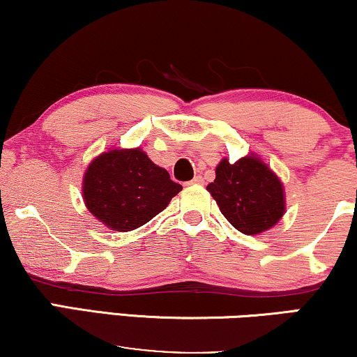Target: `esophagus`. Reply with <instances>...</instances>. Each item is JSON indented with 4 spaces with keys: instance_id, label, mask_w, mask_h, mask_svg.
<instances>
[{
    "instance_id": "esophagus-1",
    "label": "esophagus",
    "mask_w": 357,
    "mask_h": 357,
    "mask_svg": "<svg viewBox=\"0 0 357 357\" xmlns=\"http://www.w3.org/2000/svg\"><path fill=\"white\" fill-rule=\"evenodd\" d=\"M189 184H204V178L202 176H195Z\"/></svg>"
}]
</instances>
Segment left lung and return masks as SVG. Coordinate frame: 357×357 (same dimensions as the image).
<instances>
[{
	"label": "left lung",
	"instance_id": "left-lung-1",
	"mask_svg": "<svg viewBox=\"0 0 357 357\" xmlns=\"http://www.w3.org/2000/svg\"><path fill=\"white\" fill-rule=\"evenodd\" d=\"M215 174L217 176L207 185V190L217 200L223 217L241 233L260 234L283 217V184L255 155H248L234 163L223 158Z\"/></svg>",
	"mask_w": 357,
	"mask_h": 357
}]
</instances>
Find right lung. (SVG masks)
I'll return each mask as SVG.
<instances>
[{"instance_id": "right-lung-1", "label": "right lung", "mask_w": 357, "mask_h": 357, "mask_svg": "<svg viewBox=\"0 0 357 357\" xmlns=\"http://www.w3.org/2000/svg\"><path fill=\"white\" fill-rule=\"evenodd\" d=\"M183 185L169 179L140 149H114L98 155L84 176L89 212L114 231H132L167 208Z\"/></svg>"}]
</instances>
